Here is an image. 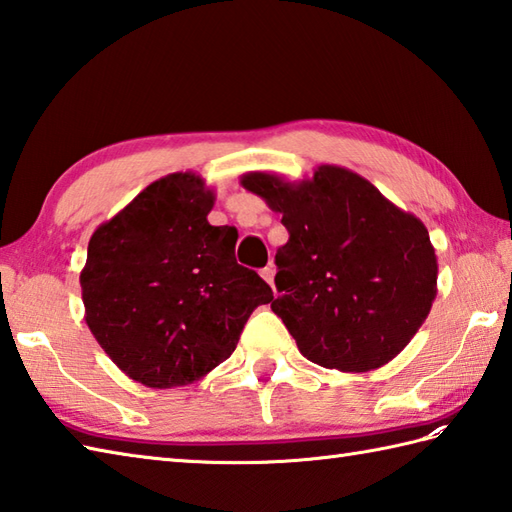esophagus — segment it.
<instances>
[{
	"instance_id": "obj_1",
	"label": "esophagus",
	"mask_w": 512,
	"mask_h": 512,
	"mask_svg": "<svg viewBox=\"0 0 512 512\" xmlns=\"http://www.w3.org/2000/svg\"><path fill=\"white\" fill-rule=\"evenodd\" d=\"M259 275H262V279L266 281V284H270V288H273V277H275V268L273 266H266L259 270Z\"/></svg>"
}]
</instances>
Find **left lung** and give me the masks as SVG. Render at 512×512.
Returning a JSON list of instances; mask_svg holds the SVG:
<instances>
[{"label": "left lung", "instance_id": "obj_1", "mask_svg": "<svg viewBox=\"0 0 512 512\" xmlns=\"http://www.w3.org/2000/svg\"><path fill=\"white\" fill-rule=\"evenodd\" d=\"M239 184L290 233L275 255L281 295L270 308L299 352L321 367L369 372L405 350L438 295L427 226L345 167L319 165L295 182L248 171Z\"/></svg>", "mask_w": 512, "mask_h": 512}]
</instances>
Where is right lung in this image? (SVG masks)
<instances>
[{
    "label": "right lung",
    "instance_id": "obj_1",
    "mask_svg": "<svg viewBox=\"0 0 512 512\" xmlns=\"http://www.w3.org/2000/svg\"><path fill=\"white\" fill-rule=\"evenodd\" d=\"M215 191L193 171L151 182L90 237L85 323L136 383L191 385L233 354L250 312L273 301L235 262L237 231L211 226Z\"/></svg>",
    "mask_w": 512,
    "mask_h": 512
}]
</instances>
